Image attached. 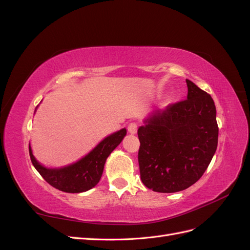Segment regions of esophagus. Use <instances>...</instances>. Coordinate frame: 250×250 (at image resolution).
Returning <instances> with one entry per match:
<instances>
[{"label":"esophagus","mask_w":250,"mask_h":250,"mask_svg":"<svg viewBox=\"0 0 250 250\" xmlns=\"http://www.w3.org/2000/svg\"><path fill=\"white\" fill-rule=\"evenodd\" d=\"M127 129H128V132H129L130 134H135L138 131V125L135 123H130L129 125H128Z\"/></svg>","instance_id":"obj_1"}]
</instances>
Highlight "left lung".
I'll return each mask as SVG.
<instances>
[{"label":"left lung","mask_w":250,"mask_h":250,"mask_svg":"<svg viewBox=\"0 0 250 250\" xmlns=\"http://www.w3.org/2000/svg\"><path fill=\"white\" fill-rule=\"evenodd\" d=\"M186 81L187 100L157 110L138 129L141 179L154 192L175 193L194 185L217 149L214 100L191 80Z\"/></svg>","instance_id":"8db88e82"}]
</instances>
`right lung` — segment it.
<instances>
[{
  "mask_svg": "<svg viewBox=\"0 0 250 250\" xmlns=\"http://www.w3.org/2000/svg\"><path fill=\"white\" fill-rule=\"evenodd\" d=\"M126 133V128H122L107 135L80 160L63 167L49 168L42 165L33 155L31 145L29 144L30 158L37 172L52 187L65 193H83L93 188L99 183L105 162L122 142Z\"/></svg>",
  "mask_w": 250,
  "mask_h": 250,
  "instance_id": "add662e5",
  "label": "right lung"
}]
</instances>
